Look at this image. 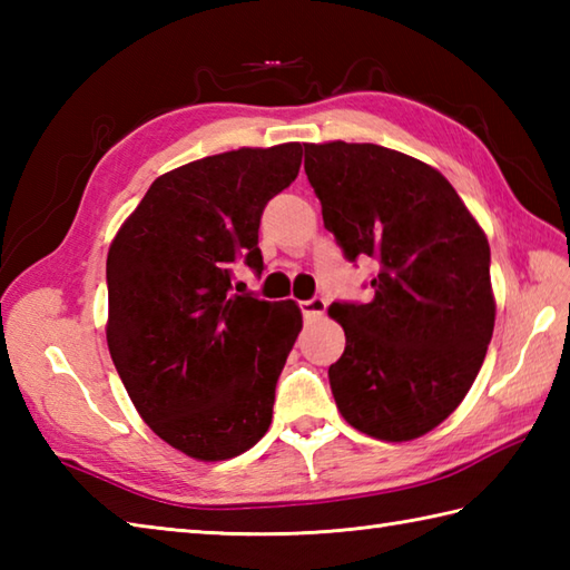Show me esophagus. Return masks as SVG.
Here are the masks:
<instances>
[{
	"label": "esophagus",
	"mask_w": 570,
	"mask_h": 570,
	"mask_svg": "<svg viewBox=\"0 0 570 570\" xmlns=\"http://www.w3.org/2000/svg\"><path fill=\"white\" fill-rule=\"evenodd\" d=\"M298 306H301V313H304L306 321H316L323 316L325 308H328V301H325L323 296H313L308 301H301Z\"/></svg>",
	"instance_id": "1"
}]
</instances>
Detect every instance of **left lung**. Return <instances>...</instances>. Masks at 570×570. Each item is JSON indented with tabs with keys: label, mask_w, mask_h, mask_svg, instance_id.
<instances>
[{
	"label": "left lung",
	"mask_w": 570,
	"mask_h": 570,
	"mask_svg": "<svg viewBox=\"0 0 570 570\" xmlns=\"http://www.w3.org/2000/svg\"><path fill=\"white\" fill-rule=\"evenodd\" d=\"M323 225L350 262L377 259L370 304L335 301L345 353L328 380L350 426L411 441L463 402L494 328L490 245L448 180L377 144H304Z\"/></svg>",
	"instance_id": "obj_1"
}]
</instances>
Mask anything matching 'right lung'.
Wrapping results in <instances>:
<instances>
[{"label":"right lung","instance_id":"right-lung-1","mask_svg":"<svg viewBox=\"0 0 570 570\" xmlns=\"http://www.w3.org/2000/svg\"><path fill=\"white\" fill-rule=\"evenodd\" d=\"M301 156L288 141L174 168L107 254V345L119 380L159 439L205 463L245 453L269 431L301 311L233 294V266L262 274V213L292 186Z\"/></svg>","mask_w":570,"mask_h":570}]
</instances>
